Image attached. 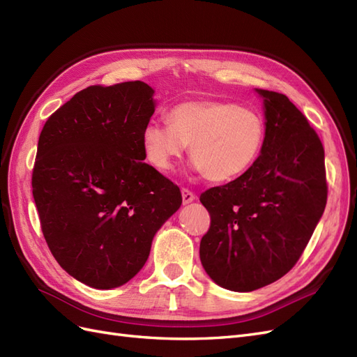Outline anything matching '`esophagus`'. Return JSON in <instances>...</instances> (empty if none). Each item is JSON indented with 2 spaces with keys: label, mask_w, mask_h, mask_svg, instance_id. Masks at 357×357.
Returning a JSON list of instances; mask_svg holds the SVG:
<instances>
[{
  "label": "esophagus",
  "mask_w": 357,
  "mask_h": 357,
  "mask_svg": "<svg viewBox=\"0 0 357 357\" xmlns=\"http://www.w3.org/2000/svg\"><path fill=\"white\" fill-rule=\"evenodd\" d=\"M181 197H183V204H189L192 201H195V193L189 189H181Z\"/></svg>",
  "instance_id": "34e87169"
}]
</instances>
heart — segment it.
I'll list each match as a JSON object with an SVG mask.
<instances>
[{
  "label": "heart",
  "instance_id": "1",
  "mask_svg": "<svg viewBox=\"0 0 357 357\" xmlns=\"http://www.w3.org/2000/svg\"><path fill=\"white\" fill-rule=\"evenodd\" d=\"M265 137V119L257 110L231 101L192 100L172 107L169 121H150L143 149L155 168L169 171L190 144L195 169L223 183L255 164Z\"/></svg>",
  "mask_w": 357,
  "mask_h": 357
}]
</instances>
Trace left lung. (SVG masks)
Listing matches in <instances>:
<instances>
[{
	"mask_svg": "<svg viewBox=\"0 0 357 357\" xmlns=\"http://www.w3.org/2000/svg\"><path fill=\"white\" fill-rule=\"evenodd\" d=\"M264 96L266 137L255 164L228 185L201 193L210 228L199 244L207 274L219 286L252 291L296 265L326 207L325 150L294 102Z\"/></svg>",
	"mask_w": 357,
	"mask_h": 357,
	"instance_id": "left-lung-1",
	"label": "left lung"
}]
</instances>
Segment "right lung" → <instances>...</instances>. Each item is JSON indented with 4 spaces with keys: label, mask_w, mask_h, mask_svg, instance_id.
Masks as SVG:
<instances>
[{
    "label": "right lung",
    "mask_w": 357,
    "mask_h": 357,
    "mask_svg": "<svg viewBox=\"0 0 357 357\" xmlns=\"http://www.w3.org/2000/svg\"><path fill=\"white\" fill-rule=\"evenodd\" d=\"M153 113L144 82L93 84L41 129L32 169L41 231L56 262L91 287L128 283L181 205L180 188L143 162Z\"/></svg>",
    "instance_id": "add662e5"
}]
</instances>
